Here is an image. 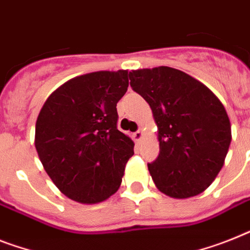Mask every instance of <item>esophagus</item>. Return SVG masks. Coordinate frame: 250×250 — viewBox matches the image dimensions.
Here are the masks:
<instances>
[{
	"label": "esophagus",
	"instance_id": "esophagus-1",
	"mask_svg": "<svg viewBox=\"0 0 250 250\" xmlns=\"http://www.w3.org/2000/svg\"><path fill=\"white\" fill-rule=\"evenodd\" d=\"M133 138L135 142H140V140H142V138H143V131H142V130H138V131H135V133L133 134Z\"/></svg>",
	"mask_w": 250,
	"mask_h": 250
}]
</instances>
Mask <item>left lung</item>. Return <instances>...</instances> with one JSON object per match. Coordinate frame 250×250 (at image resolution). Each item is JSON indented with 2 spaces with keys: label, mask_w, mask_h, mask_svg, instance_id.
Instances as JSON below:
<instances>
[{
  "label": "left lung",
  "mask_w": 250,
  "mask_h": 250,
  "mask_svg": "<svg viewBox=\"0 0 250 250\" xmlns=\"http://www.w3.org/2000/svg\"><path fill=\"white\" fill-rule=\"evenodd\" d=\"M130 85L149 104L160 154L148 170L160 191L184 199L201 194L224 166L231 125L211 89L168 66L133 70Z\"/></svg>",
  "instance_id": "1"
}]
</instances>
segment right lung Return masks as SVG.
<instances>
[{"instance_id": "1", "label": "right lung", "mask_w": 250, "mask_h": 250, "mask_svg": "<svg viewBox=\"0 0 250 250\" xmlns=\"http://www.w3.org/2000/svg\"><path fill=\"white\" fill-rule=\"evenodd\" d=\"M129 86L127 70L76 76L57 88L36 124V149L44 170L67 198L106 201L123 181L134 142L117 129L116 104Z\"/></svg>"}]
</instances>
